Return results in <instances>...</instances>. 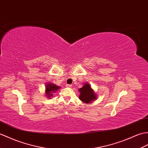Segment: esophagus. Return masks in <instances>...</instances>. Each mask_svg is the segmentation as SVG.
Returning <instances> with one entry per match:
<instances>
[{"mask_svg": "<svg viewBox=\"0 0 148 148\" xmlns=\"http://www.w3.org/2000/svg\"><path fill=\"white\" fill-rule=\"evenodd\" d=\"M66 87L67 88H71L72 85L71 84H66Z\"/></svg>", "mask_w": 148, "mask_h": 148, "instance_id": "obj_1", "label": "esophagus"}]
</instances>
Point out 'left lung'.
<instances>
[{"instance_id":"8db88e82","label":"left lung","mask_w":148,"mask_h":148,"mask_svg":"<svg viewBox=\"0 0 148 148\" xmlns=\"http://www.w3.org/2000/svg\"><path fill=\"white\" fill-rule=\"evenodd\" d=\"M79 91L80 92L79 98L85 103H90L96 100L98 97L97 95L91 88L90 83L87 82L83 84L82 88L79 89Z\"/></svg>"}]
</instances>
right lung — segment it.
Segmentation results:
<instances>
[{
  "mask_svg": "<svg viewBox=\"0 0 148 148\" xmlns=\"http://www.w3.org/2000/svg\"><path fill=\"white\" fill-rule=\"evenodd\" d=\"M60 88V86H58L56 84L51 82H47L45 85V95L49 99H50L51 97H53V93L56 92Z\"/></svg>",
  "mask_w": 148,
  "mask_h": 148,
  "instance_id": "add662e5",
  "label": "right lung"
}]
</instances>
